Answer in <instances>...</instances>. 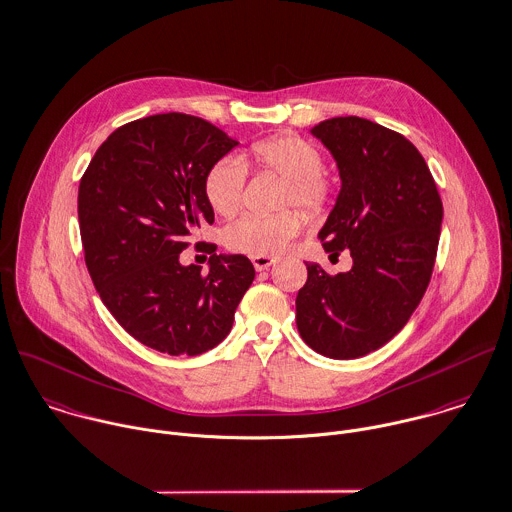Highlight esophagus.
Masks as SVG:
<instances>
[{
	"mask_svg": "<svg viewBox=\"0 0 512 512\" xmlns=\"http://www.w3.org/2000/svg\"><path fill=\"white\" fill-rule=\"evenodd\" d=\"M275 261H277L275 257H251V263H253V267H255L257 271H265V269H269Z\"/></svg>",
	"mask_w": 512,
	"mask_h": 512,
	"instance_id": "34e87169",
	"label": "esophagus"
}]
</instances>
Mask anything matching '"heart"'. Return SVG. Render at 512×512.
<instances>
[{
	"mask_svg": "<svg viewBox=\"0 0 512 512\" xmlns=\"http://www.w3.org/2000/svg\"><path fill=\"white\" fill-rule=\"evenodd\" d=\"M245 165L283 177L281 207H297L307 215H317L331 199V181L321 169L323 155L317 145L299 135L281 133L253 143L243 163L225 157L209 167L203 189L215 213L231 217L239 211L247 183ZM301 225L299 213L291 209L277 215H245L225 229V245L235 253L271 257L291 245Z\"/></svg>",
	"mask_w": 512,
	"mask_h": 512,
	"instance_id": "1",
	"label": "heart"
}]
</instances>
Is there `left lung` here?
<instances>
[{
    "instance_id": "8db88e82",
    "label": "left lung",
    "mask_w": 512,
    "mask_h": 512,
    "mask_svg": "<svg viewBox=\"0 0 512 512\" xmlns=\"http://www.w3.org/2000/svg\"><path fill=\"white\" fill-rule=\"evenodd\" d=\"M341 175L337 203L319 231L331 257L353 267L329 275L307 263L297 295L303 341L329 359H357L389 343L419 307L435 267L443 201L419 149L363 117H333L311 129Z\"/></svg>"
}]
</instances>
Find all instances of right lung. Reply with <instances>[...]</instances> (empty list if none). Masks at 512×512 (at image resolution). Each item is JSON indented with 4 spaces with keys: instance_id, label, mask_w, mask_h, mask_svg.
I'll list each match as a JSON object with an SVG mask.
<instances>
[{
    "instance_id": "obj_1",
    "label": "right lung",
    "mask_w": 512,
    "mask_h": 512,
    "mask_svg": "<svg viewBox=\"0 0 512 512\" xmlns=\"http://www.w3.org/2000/svg\"><path fill=\"white\" fill-rule=\"evenodd\" d=\"M239 143L213 123L159 113L115 129L85 169L77 215L85 265L117 323L167 355H201L231 331L255 279L245 255L209 253V271L181 265L195 229L213 223L205 175Z\"/></svg>"
}]
</instances>
